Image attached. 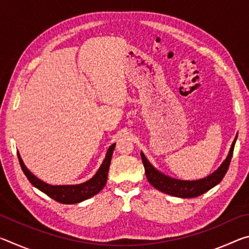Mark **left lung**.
I'll return each instance as SVG.
<instances>
[{
    "instance_id": "8db88e82",
    "label": "left lung",
    "mask_w": 249,
    "mask_h": 249,
    "mask_svg": "<svg viewBox=\"0 0 249 249\" xmlns=\"http://www.w3.org/2000/svg\"><path fill=\"white\" fill-rule=\"evenodd\" d=\"M235 141L236 138L234 140L233 144H231L229 156H227V158L225 159V161L222 163L221 167L218 168L215 172H213L212 175L206 177V178L196 181L178 180L161 174V172L156 170L155 168L150 165L148 160H147L145 155L141 153L147 180H148V182L153 185L154 188L157 189V190L174 196L196 197L203 195L206 191H209L210 189L215 187L217 183H220L222 179L224 178L225 174L227 170H229L231 157H233Z\"/></svg>"
}]
</instances>
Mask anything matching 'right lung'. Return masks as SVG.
I'll return each instance as SVG.
<instances>
[{
    "label": "right lung",
    "mask_w": 249,
    "mask_h": 249,
    "mask_svg": "<svg viewBox=\"0 0 249 249\" xmlns=\"http://www.w3.org/2000/svg\"><path fill=\"white\" fill-rule=\"evenodd\" d=\"M114 148L115 144H113L107 149L104 161L102 162V165H101L98 172L94 175L93 178H91L89 181H87V182L75 185H52L44 182V181L36 178V177L25 167L23 160L20 158L18 153V156L19 165L22 167L23 172L34 187L39 189L41 192H44L45 195H47L54 201L59 202V203L74 204L95 196L96 193H99L104 188V185L107 183V172Z\"/></svg>",
    "instance_id": "obj_1"
}]
</instances>
